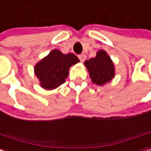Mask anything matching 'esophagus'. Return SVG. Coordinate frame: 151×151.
Instances as JSON below:
<instances>
[{
  "mask_svg": "<svg viewBox=\"0 0 151 151\" xmlns=\"http://www.w3.org/2000/svg\"><path fill=\"white\" fill-rule=\"evenodd\" d=\"M78 58L80 59L81 62H84L85 59H86V55H83H83H78Z\"/></svg>",
  "mask_w": 151,
  "mask_h": 151,
  "instance_id": "esophagus-1",
  "label": "esophagus"
}]
</instances>
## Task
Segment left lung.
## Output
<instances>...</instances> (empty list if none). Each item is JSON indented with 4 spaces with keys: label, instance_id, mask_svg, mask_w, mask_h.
Returning <instances> with one entry per match:
<instances>
[{
    "label": "left lung",
    "instance_id": "obj_1",
    "mask_svg": "<svg viewBox=\"0 0 151 151\" xmlns=\"http://www.w3.org/2000/svg\"><path fill=\"white\" fill-rule=\"evenodd\" d=\"M89 77L95 84L102 86L112 80L115 76V67L106 51L99 50L96 57L84 62Z\"/></svg>",
    "mask_w": 151,
    "mask_h": 151
}]
</instances>
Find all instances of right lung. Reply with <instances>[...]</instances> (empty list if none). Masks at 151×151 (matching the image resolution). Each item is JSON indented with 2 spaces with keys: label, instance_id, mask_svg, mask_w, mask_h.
Returning a JSON list of instances; mask_svg holds the SVG:
<instances>
[{
  "label": "right lung",
  "instance_id": "right-lung-1",
  "mask_svg": "<svg viewBox=\"0 0 151 151\" xmlns=\"http://www.w3.org/2000/svg\"><path fill=\"white\" fill-rule=\"evenodd\" d=\"M79 62L72 53L63 54L60 50H52L46 57L36 63L35 74L44 89H54L65 83L68 69Z\"/></svg>",
  "mask_w": 151,
  "mask_h": 151
}]
</instances>
